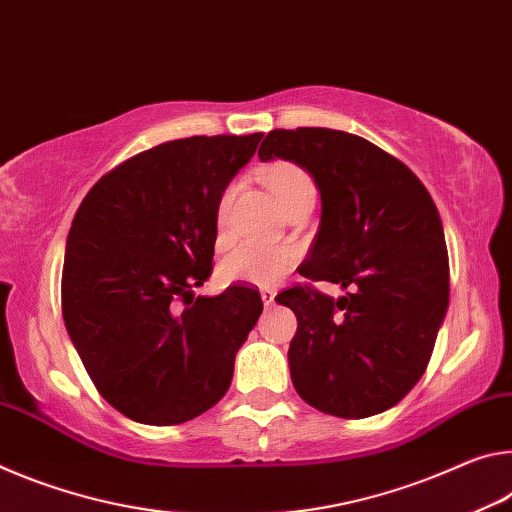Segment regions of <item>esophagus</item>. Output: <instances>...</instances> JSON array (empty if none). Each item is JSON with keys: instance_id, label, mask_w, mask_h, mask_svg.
Returning <instances> with one entry per match:
<instances>
[{"instance_id": "esophagus-1", "label": "esophagus", "mask_w": 512, "mask_h": 512, "mask_svg": "<svg viewBox=\"0 0 512 512\" xmlns=\"http://www.w3.org/2000/svg\"><path fill=\"white\" fill-rule=\"evenodd\" d=\"M261 297H263V306H265V308L274 306V297H276L274 290H261Z\"/></svg>"}]
</instances>
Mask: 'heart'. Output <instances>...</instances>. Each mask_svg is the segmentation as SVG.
<instances>
[{
  "label": "heart",
  "instance_id": "obj_1",
  "mask_svg": "<svg viewBox=\"0 0 512 512\" xmlns=\"http://www.w3.org/2000/svg\"><path fill=\"white\" fill-rule=\"evenodd\" d=\"M265 186L270 188L283 211L297 199L315 195V183L301 167L292 163H274L261 172ZM236 197V186H226L215 206L217 242H224L229 236V215L231 204ZM299 251L292 245H256V242H242L229 251L217 267V274L224 283H245V286H276L290 267L297 263Z\"/></svg>",
  "mask_w": 512,
  "mask_h": 512
}]
</instances>
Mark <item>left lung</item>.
<instances>
[{"mask_svg":"<svg viewBox=\"0 0 512 512\" xmlns=\"http://www.w3.org/2000/svg\"><path fill=\"white\" fill-rule=\"evenodd\" d=\"M258 158L311 174L322 220L299 274L347 290L331 299L290 288L297 315L288 363L299 397L360 420L399 404L422 379L449 304L445 231L429 190L395 156L354 133H267Z\"/></svg>","mask_w":512,"mask_h":512,"instance_id":"obj_1","label":"left lung"}]
</instances>
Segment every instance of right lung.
I'll use <instances>...</instances> for the list:
<instances>
[{
    "mask_svg": "<svg viewBox=\"0 0 512 512\" xmlns=\"http://www.w3.org/2000/svg\"><path fill=\"white\" fill-rule=\"evenodd\" d=\"M263 133L192 136L99 179L72 220L63 320L86 372L133 422L170 426L229 390L236 354L263 311L233 286L195 297L213 270L215 206Z\"/></svg>",
    "mask_w": 512,
    "mask_h": 512,
    "instance_id": "right-lung-1",
    "label": "right lung"
}]
</instances>
